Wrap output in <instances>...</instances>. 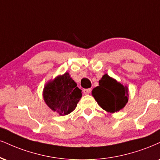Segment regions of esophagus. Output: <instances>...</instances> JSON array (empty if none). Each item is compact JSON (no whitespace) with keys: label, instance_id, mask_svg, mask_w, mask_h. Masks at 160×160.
<instances>
[{"label":"esophagus","instance_id":"1","mask_svg":"<svg viewBox=\"0 0 160 160\" xmlns=\"http://www.w3.org/2000/svg\"><path fill=\"white\" fill-rule=\"evenodd\" d=\"M90 92H91V88H85V89H83V93L85 95H88Z\"/></svg>","mask_w":160,"mask_h":160}]
</instances>
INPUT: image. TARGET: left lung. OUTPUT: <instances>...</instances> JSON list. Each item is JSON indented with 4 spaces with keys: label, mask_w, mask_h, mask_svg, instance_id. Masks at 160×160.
Here are the masks:
<instances>
[{
    "label": "left lung",
    "mask_w": 160,
    "mask_h": 160,
    "mask_svg": "<svg viewBox=\"0 0 160 160\" xmlns=\"http://www.w3.org/2000/svg\"><path fill=\"white\" fill-rule=\"evenodd\" d=\"M92 95L102 109L113 113L124 108L128 102V88L104 74L99 80V86L93 88Z\"/></svg>",
    "instance_id": "left-lung-1"
}]
</instances>
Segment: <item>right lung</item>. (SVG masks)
<instances>
[{
  "label": "right lung",
  "mask_w": 160,
  "mask_h": 160,
  "mask_svg": "<svg viewBox=\"0 0 160 160\" xmlns=\"http://www.w3.org/2000/svg\"><path fill=\"white\" fill-rule=\"evenodd\" d=\"M82 97L80 90L68 72L59 75L46 84L43 98L46 104L60 115L74 111Z\"/></svg>",
  "instance_id": "1"
}]
</instances>
